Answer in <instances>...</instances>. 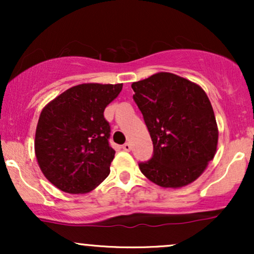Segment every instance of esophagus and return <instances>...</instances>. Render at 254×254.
Listing matches in <instances>:
<instances>
[{"label": "esophagus", "mask_w": 254, "mask_h": 254, "mask_svg": "<svg viewBox=\"0 0 254 254\" xmlns=\"http://www.w3.org/2000/svg\"><path fill=\"white\" fill-rule=\"evenodd\" d=\"M122 148H123L125 151H130L131 150V144L129 143V142H127V143H124L123 145H122Z\"/></svg>", "instance_id": "esophagus-1"}]
</instances>
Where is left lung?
I'll use <instances>...</instances> for the list:
<instances>
[{"instance_id":"1","label":"left lung","mask_w":254,"mask_h":254,"mask_svg":"<svg viewBox=\"0 0 254 254\" xmlns=\"http://www.w3.org/2000/svg\"><path fill=\"white\" fill-rule=\"evenodd\" d=\"M131 87L154 145L153 157L139 170L161 188L194 182L217 149L218 129L208 95L172 72H157Z\"/></svg>"}]
</instances>
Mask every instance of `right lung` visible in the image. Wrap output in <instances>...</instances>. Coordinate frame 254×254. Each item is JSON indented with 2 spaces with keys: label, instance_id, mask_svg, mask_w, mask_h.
Segmentation results:
<instances>
[{
  "label": "right lung",
  "instance_id": "right-lung-1",
  "mask_svg": "<svg viewBox=\"0 0 254 254\" xmlns=\"http://www.w3.org/2000/svg\"><path fill=\"white\" fill-rule=\"evenodd\" d=\"M122 88L123 83L77 84L43 109L34 151L43 174L61 191L86 193L110 174L116 151L104 111Z\"/></svg>",
  "mask_w": 254,
  "mask_h": 254
}]
</instances>
